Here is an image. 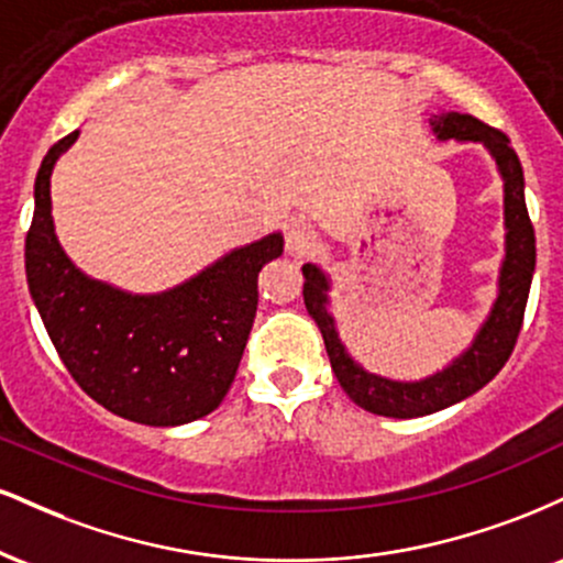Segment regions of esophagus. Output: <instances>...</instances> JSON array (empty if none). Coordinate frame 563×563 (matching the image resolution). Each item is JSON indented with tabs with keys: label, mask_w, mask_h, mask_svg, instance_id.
Here are the masks:
<instances>
[{
	"label": "esophagus",
	"mask_w": 563,
	"mask_h": 563,
	"mask_svg": "<svg viewBox=\"0 0 563 563\" xmlns=\"http://www.w3.org/2000/svg\"><path fill=\"white\" fill-rule=\"evenodd\" d=\"M314 245H318V232L312 230V224H307L303 219H290L286 230V251L296 260L312 254Z\"/></svg>",
	"instance_id": "obj_1"
}]
</instances>
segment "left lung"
<instances>
[{
    "label": "left lung",
    "instance_id": "obj_1",
    "mask_svg": "<svg viewBox=\"0 0 563 563\" xmlns=\"http://www.w3.org/2000/svg\"><path fill=\"white\" fill-rule=\"evenodd\" d=\"M431 126H434L439 140L484 142L495 156L503 179H506L508 238L506 262H503L500 269V294H497L493 312H489L487 322L482 325L468 352L461 354L448 371L418 380V384H399V380L365 373L346 354L344 344L339 341V333H335L333 318L325 309L328 277L314 264H303L301 267L303 280H307L303 283V303H307V312L318 322L341 389L349 394L354 405L386 418L429 416V412L461 402V399L479 391L484 384H489L500 373V367L508 363L516 339H519L534 273V228L525 200V172H521L519 156L510 147L508 134L468 113L434 115Z\"/></svg>",
    "mask_w": 563,
    "mask_h": 563
}]
</instances>
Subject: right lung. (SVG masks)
<instances>
[{
  "label": "right lung",
  "instance_id": "right-lung-1",
  "mask_svg": "<svg viewBox=\"0 0 563 563\" xmlns=\"http://www.w3.org/2000/svg\"><path fill=\"white\" fill-rule=\"evenodd\" d=\"M57 140L36 174L25 277L63 365L97 405L126 421L179 426L209 416L235 380L260 303V273L283 238L232 251L161 296H129L89 280L55 238L49 174L76 140Z\"/></svg>",
  "mask_w": 563,
  "mask_h": 563
}]
</instances>
